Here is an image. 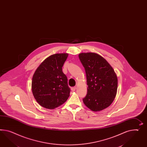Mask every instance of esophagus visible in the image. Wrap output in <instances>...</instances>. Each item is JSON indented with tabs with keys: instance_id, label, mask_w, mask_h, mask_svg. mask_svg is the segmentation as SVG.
<instances>
[{
	"instance_id": "esophagus-1",
	"label": "esophagus",
	"mask_w": 147,
	"mask_h": 147,
	"mask_svg": "<svg viewBox=\"0 0 147 147\" xmlns=\"http://www.w3.org/2000/svg\"><path fill=\"white\" fill-rule=\"evenodd\" d=\"M71 90L73 91H74L76 90V87H73L71 88Z\"/></svg>"
}]
</instances>
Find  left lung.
Returning a JSON list of instances; mask_svg holds the SVG:
<instances>
[{
	"label": "left lung",
	"mask_w": 147,
	"mask_h": 147,
	"mask_svg": "<svg viewBox=\"0 0 147 147\" xmlns=\"http://www.w3.org/2000/svg\"><path fill=\"white\" fill-rule=\"evenodd\" d=\"M80 60L84 68L87 94L84 103L93 111L109 107L115 98L118 79L113 68L102 56L95 53H81Z\"/></svg>",
	"instance_id": "8db88e82"
}]
</instances>
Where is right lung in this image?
<instances>
[{
	"label": "right lung",
	"instance_id": "obj_1",
	"mask_svg": "<svg viewBox=\"0 0 147 147\" xmlns=\"http://www.w3.org/2000/svg\"><path fill=\"white\" fill-rule=\"evenodd\" d=\"M67 53L49 57L37 68L32 79V91L42 107L54 109L64 103L71 91L67 78L62 71Z\"/></svg>",
	"mask_w": 147,
	"mask_h": 147
}]
</instances>
